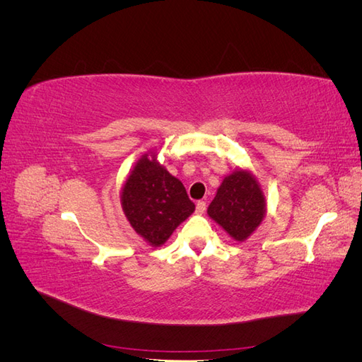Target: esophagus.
<instances>
[{
	"label": "esophagus",
	"instance_id": "esophagus-1",
	"mask_svg": "<svg viewBox=\"0 0 362 362\" xmlns=\"http://www.w3.org/2000/svg\"><path fill=\"white\" fill-rule=\"evenodd\" d=\"M206 210V204L204 201H198L196 202V213L198 214H204Z\"/></svg>",
	"mask_w": 362,
	"mask_h": 362
}]
</instances>
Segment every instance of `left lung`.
<instances>
[{
  "label": "left lung",
  "mask_w": 362,
  "mask_h": 362,
  "mask_svg": "<svg viewBox=\"0 0 362 362\" xmlns=\"http://www.w3.org/2000/svg\"><path fill=\"white\" fill-rule=\"evenodd\" d=\"M266 196L252 170L235 168L218 185L206 214L235 242L246 240L257 231L266 217Z\"/></svg>",
  "instance_id": "8db88e82"
}]
</instances>
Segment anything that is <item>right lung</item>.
Returning a JSON list of instances; mask_svg holds the SVG:
<instances>
[{"instance_id": "obj_1", "label": "right lung", "mask_w": 362, "mask_h": 362, "mask_svg": "<svg viewBox=\"0 0 362 362\" xmlns=\"http://www.w3.org/2000/svg\"><path fill=\"white\" fill-rule=\"evenodd\" d=\"M158 151L141 156L120 190V205L131 228L152 247L168 242L194 211L182 182L157 160Z\"/></svg>"}]
</instances>
